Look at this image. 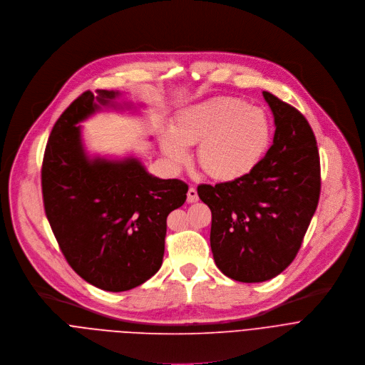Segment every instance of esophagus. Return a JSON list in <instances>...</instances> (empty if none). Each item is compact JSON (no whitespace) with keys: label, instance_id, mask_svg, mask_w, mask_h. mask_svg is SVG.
<instances>
[{"label":"esophagus","instance_id":"esophagus-1","mask_svg":"<svg viewBox=\"0 0 365 365\" xmlns=\"http://www.w3.org/2000/svg\"><path fill=\"white\" fill-rule=\"evenodd\" d=\"M187 201H188V202H197V201H198V194H197V190H195L194 187H190V188H188Z\"/></svg>","mask_w":365,"mask_h":365}]
</instances>
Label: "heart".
Returning <instances> with one entry per match:
<instances>
[{
  "label": "heart",
  "instance_id": "obj_1",
  "mask_svg": "<svg viewBox=\"0 0 365 365\" xmlns=\"http://www.w3.org/2000/svg\"><path fill=\"white\" fill-rule=\"evenodd\" d=\"M272 140L267 115L246 101L217 96L180 110L173 128L160 132L165 157L181 167L198 145V163L214 180L233 181L252 173Z\"/></svg>",
  "mask_w": 365,
  "mask_h": 365
}]
</instances>
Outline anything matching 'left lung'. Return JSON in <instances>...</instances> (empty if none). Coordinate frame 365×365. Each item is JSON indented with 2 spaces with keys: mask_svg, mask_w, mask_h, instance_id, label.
Masks as SVG:
<instances>
[{
  "mask_svg": "<svg viewBox=\"0 0 365 365\" xmlns=\"http://www.w3.org/2000/svg\"><path fill=\"white\" fill-rule=\"evenodd\" d=\"M263 98L276 126L264 158L242 178L197 188L211 210L217 267L245 283L269 280L292 263L321 192L319 154L308 120L274 95L263 92Z\"/></svg>",
  "mask_w": 365,
  "mask_h": 365,
  "instance_id": "8db88e82",
  "label": "left lung"
}]
</instances>
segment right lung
<instances>
[{"mask_svg": "<svg viewBox=\"0 0 365 365\" xmlns=\"http://www.w3.org/2000/svg\"><path fill=\"white\" fill-rule=\"evenodd\" d=\"M120 96L98 89L73 102L53 126L41 168L44 210L61 253L108 292L133 289L160 270L167 217L188 191L180 180L154 177L138 158L88 154L79 123L103 109L136 110Z\"/></svg>", "mask_w": 365, "mask_h": 365, "instance_id": "1", "label": "right lung"}]
</instances>
